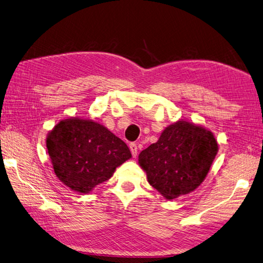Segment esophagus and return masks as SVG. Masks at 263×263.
<instances>
[{
  "mask_svg": "<svg viewBox=\"0 0 263 263\" xmlns=\"http://www.w3.org/2000/svg\"><path fill=\"white\" fill-rule=\"evenodd\" d=\"M130 150H131L132 157L136 158L137 154H138V146H137V144L136 143H130Z\"/></svg>",
  "mask_w": 263,
  "mask_h": 263,
  "instance_id": "34e87169",
  "label": "esophagus"
}]
</instances>
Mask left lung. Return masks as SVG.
Wrapping results in <instances>:
<instances>
[{"mask_svg": "<svg viewBox=\"0 0 263 263\" xmlns=\"http://www.w3.org/2000/svg\"><path fill=\"white\" fill-rule=\"evenodd\" d=\"M217 151V141L210 130L179 120L140 152L139 164L149 184L166 199H174L194 192L204 181Z\"/></svg>", "mask_w": 263, "mask_h": 263, "instance_id": "obj_1", "label": "left lung"}]
</instances>
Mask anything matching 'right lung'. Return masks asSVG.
<instances>
[{
    "instance_id": "obj_1",
    "label": "right lung",
    "mask_w": 263,
    "mask_h": 263,
    "mask_svg": "<svg viewBox=\"0 0 263 263\" xmlns=\"http://www.w3.org/2000/svg\"><path fill=\"white\" fill-rule=\"evenodd\" d=\"M46 144L58 179L81 194L111 178L132 157L124 141L99 122L83 118L58 122L47 134Z\"/></svg>"
}]
</instances>
